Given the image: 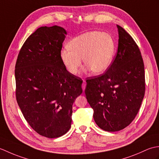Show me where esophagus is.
Masks as SVG:
<instances>
[{
  "label": "esophagus",
  "instance_id": "1",
  "mask_svg": "<svg viewBox=\"0 0 159 159\" xmlns=\"http://www.w3.org/2000/svg\"><path fill=\"white\" fill-rule=\"evenodd\" d=\"M85 87H86V83H85V81H83V83L82 84V89L83 91H85Z\"/></svg>",
  "mask_w": 159,
  "mask_h": 159
}]
</instances>
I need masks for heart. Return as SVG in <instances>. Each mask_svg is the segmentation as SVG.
Masks as SVG:
<instances>
[{"instance_id": "b5f03b06", "label": "heart", "mask_w": 159, "mask_h": 159, "mask_svg": "<svg viewBox=\"0 0 159 159\" xmlns=\"http://www.w3.org/2000/svg\"><path fill=\"white\" fill-rule=\"evenodd\" d=\"M116 52L113 37L108 33L92 31L73 38L61 51V59L66 70L75 75L82 66L95 74L105 72L112 64Z\"/></svg>"}]
</instances>
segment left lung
I'll return each mask as SVG.
<instances>
[{
    "label": "left lung",
    "instance_id": "obj_1",
    "mask_svg": "<svg viewBox=\"0 0 159 159\" xmlns=\"http://www.w3.org/2000/svg\"><path fill=\"white\" fill-rule=\"evenodd\" d=\"M119 34L116 59L107 72L86 80L87 102L101 129H124L136 117L145 94L144 64L132 37L117 25Z\"/></svg>",
    "mask_w": 159,
    "mask_h": 159
}]
</instances>
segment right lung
Masks as SVG:
<instances>
[{
  "instance_id": "right-lung-1",
  "label": "right lung",
  "mask_w": 159,
  "mask_h": 159,
  "mask_svg": "<svg viewBox=\"0 0 159 159\" xmlns=\"http://www.w3.org/2000/svg\"><path fill=\"white\" fill-rule=\"evenodd\" d=\"M67 32L42 26L20 50L15 67L17 102L29 124L40 135L57 138L70 130L72 105L83 92V80L61 59Z\"/></svg>"
}]
</instances>
